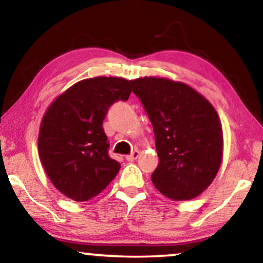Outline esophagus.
I'll return each instance as SVG.
<instances>
[{
    "label": "esophagus",
    "instance_id": "1",
    "mask_svg": "<svg viewBox=\"0 0 263 263\" xmlns=\"http://www.w3.org/2000/svg\"><path fill=\"white\" fill-rule=\"evenodd\" d=\"M138 156H139V152L138 151H135V152H132L129 155H126V160H127V161H134V160H136V159L138 158Z\"/></svg>",
    "mask_w": 263,
    "mask_h": 263
}]
</instances>
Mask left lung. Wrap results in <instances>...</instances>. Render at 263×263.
Here are the masks:
<instances>
[{
    "mask_svg": "<svg viewBox=\"0 0 263 263\" xmlns=\"http://www.w3.org/2000/svg\"><path fill=\"white\" fill-rule=\"evenodd\" d=\"M131 85L154 129L159 165L152 182L172 200L197 198L212 183L222 162L223 134L217 111L183 82L144 76Z\"/></svg>",
    "mask_w": 263,
    "mask_h": 263,
    "instance_id": "obj_1",
    "label": "left lung"
}]
</instances>
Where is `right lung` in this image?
Instances as JSON below:
<instances>
[{"instance_id":"1","label":"right lung","mask_w":263,"mask_h":263,"mask_svg":"<svg viewBox=\"0 0 263 263\" xmlns=\"http://www.w3.org/2000/svg\"><path fill=\"white\" fill-rule=\"evenodd\" d=\"M131 84L124 78L85 79L51 103L39 132V156L48 178L62 194L87 201L120 170L108 155L103 120L112 103L127 101Z\"/></svg>"}]
</instances>
